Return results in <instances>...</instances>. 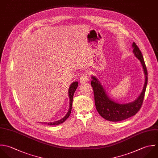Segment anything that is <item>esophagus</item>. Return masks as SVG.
<instances>
[{"label":"esophagus","mask_w":158,"mask_h":158,"mask_svg":"<svg viewBox=\"0 0 158 158\" xmlns=\"http://www.w3.org/2000/svg\"><path fill=\"white\" fill-rule=\"evenodd\" d=\"M89 81V78H88V76L85 74H83L81 75V76L80 77V82L81 84H85L86 82H87Z\"/></svg>","instance_id":"esophagus-1"}]
</instances>
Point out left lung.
Wrapping results in <instances>:
<instances>
[{"label":"left lung","mask_w":158,"mask_h":158,"mask_svg":"<svg viewBox=\"0 0 158 158\" xmlns=\"http://www.w3.org/2000/svg\"><path fill=\"white\" fill-rule=\"evenodd\" d=\"M132 48L135 56L139 59L142 66L145 77L143 90L135 100L127 103H119L114 101L107 94L98 78L95 76L91 77L96 109L102 117L110 121H121L134 116L140 110L143 103L148 83V73L142 52L135 42L132 44Z\"/></svg>","instance_id":"1"}]
</instances>
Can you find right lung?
<instances>
[{"label": "right lung", "mask_w": 158, "mask_h": 158, "mask_svg": "<svg viewBox=\"0 0 158 158\" xmlns=\"http://www.w3.org/2000/svg\"><path fill=\"white\" fill-rule=\"evenodd\" d=\"M77 86H78V82L77 81H76V82H73L71 84V85H70V87L69 88V90H68V97L69 98V108L67 114L65 115V116L63 118H62L61 119L56 121H55V122L44 123H45V124H48L49 126L58 125V124H60L64 123L69 117L71 112V109H72L71 108H72V104H73V95H74V92L76 91Z\"/></svg>", "instance_id": "obj_1"}]
</instances>
